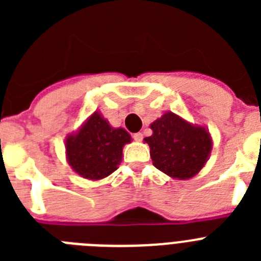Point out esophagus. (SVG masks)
<instances>
[{
  "label": "esophagus",
  "instance_id": "esophagus-1",
  "mask_svg": "<svg viewBox=\"0 0 261 261\" xmlns=\"http://www.w3.org/2000/svg\"><path fill=\"white\" fill-rule=\"evenodd\" d=\"M142 137H144V136H142L141 132H137L133 135V140H135V141H138V142L142 141Z\"/></svg>",
  "mask_w": 261,
  "mask_h": 261
}]
</instances>
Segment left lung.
<instances>
[{
	"label": "left lung",
	"instance_id": "8db88e82",
	"mask_svg": "<svg viewBox=\"0 0 261 261\" xmlns=\"http://www.w3.org/2000/svg\"><path fill=\"white\" fill-rule=\"evenodd\" d=\"M153 135L144 141L150 147L153 165L172 179L187 180L200 172L211 155V133L167 111L150 124Z\"/></svg>",
	"mask_w": 261,
	"mask_h": 261
}]
</instances>
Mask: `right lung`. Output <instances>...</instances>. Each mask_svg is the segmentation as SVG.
Returning <instances> with one entry per match:
<instances>
[{"label":"right lung","mask_w":261,"mask_h":261,"mask_svg":"<svg viewBox=\"0 0 261 261\" xmlns=\"http://www.w3.org/2000/svg\"><path fill=\"white\" fill-rule=\"evenodd\" d=\"M132 137L123 128L111 126L99 111L86 119L65 141L69 166L80 176L100 180L116 171L121 162L124 145Z\"/></svg>","instance_id":"add662e5"}]
</instances>
